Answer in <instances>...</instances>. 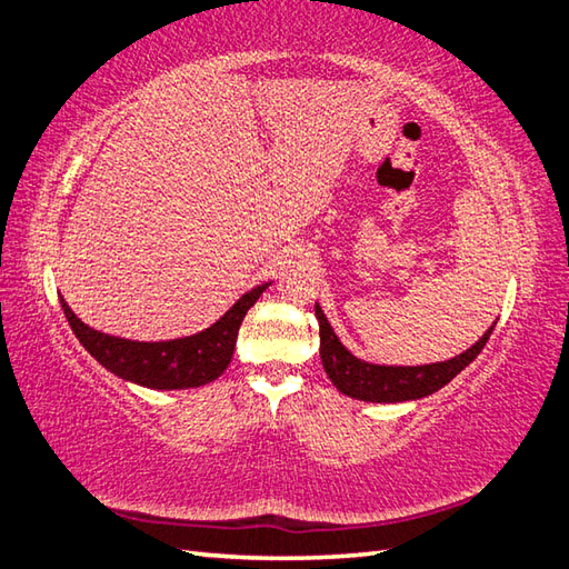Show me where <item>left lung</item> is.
Returning <instances> with one entry per match:
<instances>
[{"label": "left lung", "instance_id": "obj_1", "mask_svg": "<svg viewBox=\"0 0 569 569\" xmlns=\"http://www.w3.org/2000/svg\"><path fill=\"white\" fill-rule=\"evenodd\" d=\"M319 319V336H321V362L328 375V380L336 385L343 395L360 399V401H377V403H395V401H411L433 395L440 387H446L452 377L462 372L470 365L487 340L495 331V326L477 340V343L450 358L446 362L433 365H416V368H391V365H372L358 360L350 350L343 348L338 336L333 333L331 323L326 321L321 307L317 305Z\"/></svg>", "mask_w": 569, "mask_h": 569}]
</instances>
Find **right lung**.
I'll list each match as a JSON object with an SVG mask.
<instances>
[{
  "label": "right lung",
  "instance_id": "right-lung-1",
  "mask_svg": "<svg viewBox=\"0 0 569 569\" xmlns=\"http://www.w3.org/2000/svg\"><path fill=\"white\" fill-rule=\"evenodd\" d=\"M264 289L268 284L250 289L207 331L187 338L160 340V343H138V340L99 333L74 317L62 297L60 305L72 333L109 372L150 389H189L213 382L229 368L238 328H241L246 311L256 305Z\"/></svg>",
  "mask_w": 569,
  "mask_h": 569
}]
</instances>
